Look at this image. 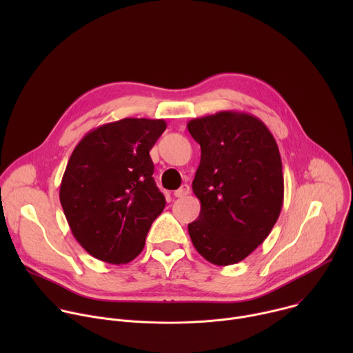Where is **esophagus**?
Returning <instances> with one entry per match:
<instances>
[{"mask_svg": "<svg viewBox=\"0 0 353 353\" xmlns=\"http://www.w3.org/2000/svg\"><path fill=\"white\" fill-rule=\"evenodd\" d=\"M188 194H190V187L187 184H183L179 190L174 191V196H177V198H183V196H185Z\"/></svg>", "mask_w": 353, "mask_h": 353, "instance_id": "obj_1", "label": "esophagus"}]
</instances>
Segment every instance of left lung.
<instances>
[{
  "instance_id": "1",
  "label": "left lung",
  "mask_w": 353,
  "mask_h": 353,
  "mask_svg": "<svg viewBox=\"0 0 353 353\" xmlns=\"http://www.w3.org/2000/svg\"><path fill=\"white\" fill-rule=\"evenodd\" d=\"M201 146L192 191L201 203L188 233L198 253L215 265L244 260L268 237L283 203L276 141L257 117L219 112L190 120Z\"/></svg>"
}]
</instances>
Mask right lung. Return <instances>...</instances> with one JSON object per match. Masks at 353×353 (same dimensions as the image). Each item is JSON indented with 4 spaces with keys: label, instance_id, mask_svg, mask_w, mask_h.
<instances>
[{
    "label": "right lung",
    "instance_id": "right-lung-1",
    "mask_svg": "<svg viewBox=\"0 0 353 353\" xmlns=\"http://www.w3.org/2000/svg\"><path fill=\"white\" fill-rule=\"evenodd\" d=\"M165 120L123 119L89 131L65 168L60 203L77 241L94 259L132 261L166 199L149 157Z\"/></svg>",
    "mask_w": 353,
    "mask_h": 353
}]
</instances>
